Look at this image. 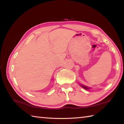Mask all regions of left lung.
Here are the masks:
<instances>
[{
    "label": "left lung",
    "instance_id": "obj_1",
    "mask_svg": "<svg viewBox=\"0 0 124 124\" xmlns=\"http://www.w3.org/2000/svg\"><path fill=\"white\" fill-rule=\"evenodd\" d=\"M82 87H83L84 88H85V89H88V87H85V86H82Z\"/></svg>",
    "mask_w": 124,
    "mask_h": 124
}]
</instances>
